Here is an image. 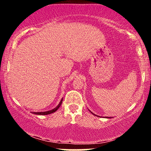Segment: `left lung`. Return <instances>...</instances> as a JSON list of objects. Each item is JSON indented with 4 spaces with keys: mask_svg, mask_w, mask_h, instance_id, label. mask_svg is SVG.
Listing matches in <instances>:
<instances>
[{
    "mask_svg": "<svg viewBox=\"0 0 151 151\" xmlns=\"http://www.w3.org/2000/svg\"><path fill=\"white\" fill-rule=\"evenodd\" d=\"M91 113H92V112H91ZM92 114H93V113H92ZM106 118H107V117H106ZM108 118H110V117H108Z\"/></svg>",
    "mask_w": 151,
    "mask_h": 151,
    "instance_id": "left-lung-1",
    "label": "left lung"
}]
</instances>
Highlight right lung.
Segmentation results:
<instances>
[{"label": "right lung", "mask_w": 151, "mask_h": 151, "mask_svg": "<svg viewBox=\"0 0 151 151\" xmlns=\"http://www.w3.org/2000/svg\"><path fill=\"white\" fill-rule=\"evenodd\" d=\"M62 99L61 101H60V104H59L58 105V106H56V108L52 109V110H50V111H44V112H33V113H32V114H37V115H47V114H52V113H54V112L58 110V109L59 108H60V106H61V104H62Z\"/></svg>", "instance_id": "obj_1"}]
</instances>
